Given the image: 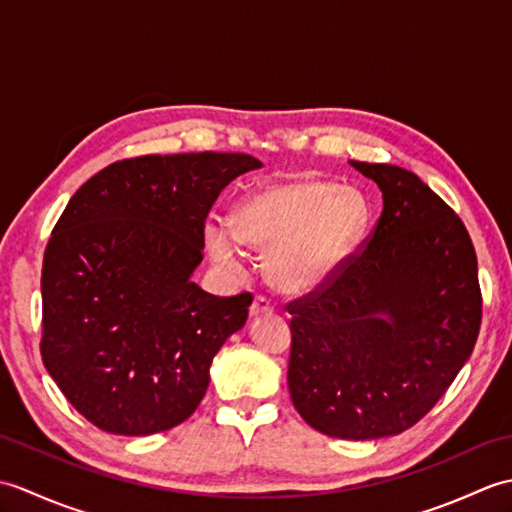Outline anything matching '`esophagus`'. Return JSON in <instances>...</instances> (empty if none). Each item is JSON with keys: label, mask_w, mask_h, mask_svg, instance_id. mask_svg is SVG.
I'll return each instance as SVG.
<instances>
[{"label": "esophagus", "mask_w": 512, "mask_h": 512, "mask_svg": "<svg viewBox=\"0 0 512 512\" xmlns=\"http://www.w3.org/2000/svg\"><path fill=\"white\" fill-rule=\"evenodd\" d=\"M273 310H275V303L264 295H257L253 306H250V314H253V317H259V314H270Z\"/></svg>", "instance_id": "esophagus-1"}]
</instances>
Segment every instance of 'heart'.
I'll list each match as a JSON object with an SVG mask.
<instances>
[{
	"label": "heart",
	"mask_w": 512,
	"mask_h": 512,
	"mask_svg": "<svg viewBox=\"0 0 512 512\" xmlns=\"http://www.w3.org/2000/svg\"><path fill=\"white\" fill-rule=\"evenodd\" d=\"M365 222L367 204L354 189L308 178L279 180L237 206L235 231L217 220L206 224V244L217 262L239 268V239L268 253V277L279 290L310 292L336 273Z\"/></svg>",
	"instance_id": "heart-1"
}]
</instances>
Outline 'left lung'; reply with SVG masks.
Here are the masks:
<instances>
[{"instance_id": "8db88e82", "label": "left lung", "mask_w": 512, "mask_h": 512, "mask_svg": "<svg viewBox=\"0 0 512 512\" xmlns=\"http://www.w3.org/2000/svg\"><path fill=\"white\" fill-rule=\"evenodd\" d=\"M352 167L383 191V213L321 288L286 303L288 389L312 429L376 440L449 389L480 334L482 290L471 235L438 193L394 165Z\"/></svg>"}]
</instances>
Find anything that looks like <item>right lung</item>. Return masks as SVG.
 <instances>
[{
  "mask_svg": "<svg viewBox=\"0 0 512 512\" xmlns=\"http://www.w3.org/2000/svg\"><path fill=\"white\" fill-rule=\"evenodd\" d=\"M262 167L248 154L116 160L76 191L41 270V358L94 427L149 436L187 420L250 292L215 297L189 279L228 182Z\"/></svg>",
  "mask_w": 512,
  "mask_h": 512,
  "instance_id": "1",
  "label": "right lung"
}]
</instances>
